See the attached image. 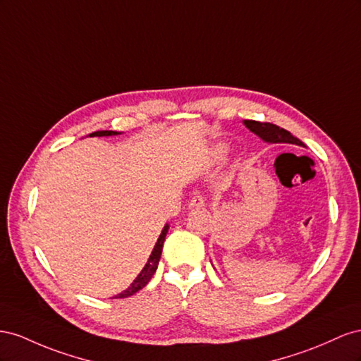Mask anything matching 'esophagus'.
<instances>
[{
	"instance_id": "34e87169",
	"label": "esophagus",
	"mask_w": 361,
	"mask_h": 361,
	"mask_svg": "<svg viewBox=\"0 0 361 361\" xmlns=\"http://www.w3.org/2000/svg\"><path fill=\"white\" fill-rule=\"evenodd\" d=\"M202 205H205L204 197H202V195H200V193H195L193 197H192V200H190V202H189V207L195 209V207H202Z\"/></svg>"
}]
</instances>
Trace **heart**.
Segmentation results:
<instances>
[{"mask_svg":"<svg viewBox=\"0 0 361 361\" xmlns=\"http://www.w3.org/2000/svg\"><path fill=\"white\" fill-rule=\"evenodd\" d=\"M224 149H225V147H224V145H218V148H216V151H218L219 154H221V152H224Z\"/></svg>","mask_w":361,"mask_h":361,"instance_id":"b5f03b06","label":"heart"}]
</instances>
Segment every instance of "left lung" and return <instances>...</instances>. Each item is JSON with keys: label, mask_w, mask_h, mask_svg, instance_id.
I'll return each instance as SVG.
<instances>
[{"label": "left lung", "mask_w": 361, "mask_h": 361, "mask_svg": "<svg viewBox=\"0 0 361 361\" xmlns=\"http://www.w3.org/2000/svg\"><path fill=\"white\" fill-rule=\"evenodd\" d=\"M243 126L248 128L255 136H259L266 143H287V145L304 147V143L295 137L292 133L269 122H257V121H243Z\"/></svg>", "instance_id": "obj_1"}]
</instances>
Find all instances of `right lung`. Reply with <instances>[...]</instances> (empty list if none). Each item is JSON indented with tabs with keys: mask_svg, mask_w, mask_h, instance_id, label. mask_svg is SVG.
Segmentation results:
<instances>
[{
	"mask_svg": "<svg viewBox=\"0 0 361 361\" xmlns=\"http://www.w3.org/2000/svg\"><path fill=\"white\" fill-rule=\"evenodd\" d=\"M118 135H121V133H118V131H109V130H101V131L90 133L89 136H90V137H95V136L101 137V136H118ZM168 230H169V224H164L163 230H161V233H160V235H159V239H157L156 245H154V250H152V252H151V255H149V259H148L147 264L143 266V269H142L140 274L136 276V280L130 284L128 289L121 292V293L116 295L115 298H127V296L135 295L136 292H139L140 289H143V287H145V286L149 283L151 276L154 275V272L157 271V266H159L160 257H161V250H163V242H164V238H166Z\"/></svg>",
	"mask_w": 361,
	"mask_h": 361,
	"instance_id": "right-lung-1",
	"label": "right lung"
}]
</instances>
